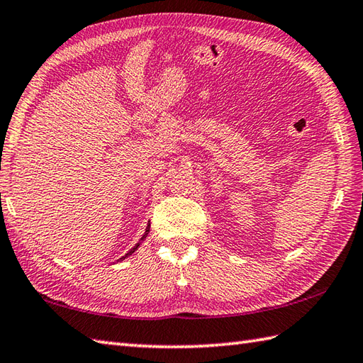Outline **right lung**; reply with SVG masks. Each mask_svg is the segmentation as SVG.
Returning a JSON list of instances; mask_svg holds the SVG:
<instances>
[{
    "label": "right lung",
    "mask_w": 363,
    "mask_h": 363,
    "mask_svg": "<svg viewBox=\"0 0 363 363\" xmlns=\"http://www.w3.org/2000/svg\"><path fill=\"white\" fill-rule=\"evenodd\" d=\"M148 233H150V225L148 226H146V229H145V234L142 235V238H140V240H138V243H135V246H134V248L133 250H129L126 254H125V256H123L120 260H125L126 257H129V256H133V252H135L137 251V248H138V246H140V243L145 240V238H146V235H148Z\"/></svg>",
    "instance_id": "1"
}]
</instances>
